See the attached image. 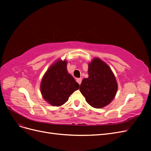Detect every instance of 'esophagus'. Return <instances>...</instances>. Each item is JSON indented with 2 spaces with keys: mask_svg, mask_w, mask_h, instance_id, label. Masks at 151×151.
Wrapping results in <instances>:
<instances>
[{
  "mask_svg": "<svg viewBox=\"0 0 151 151\" xmlns=\"http://www.w3.org/2000/svg\"><path fill=\"white\" fill-rule=\"evenodd\" d=\"M76 81H77V83H78L79 85H81V82H82V79H81V78L77 79H76Z\"/></svg>",
  "mask_w": 151,
  "mask_h": 151,
  "instance_id": "esophagus-1",
  "label": "esophagus"
}]
</instances>
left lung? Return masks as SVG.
<instances>
[{
	"instance_id": "left-lung-1",
	"label": "left lung",
	"mask_w": 151,
	"mask_h": 151,
	"mask_svg": "<svg viewBox=\"0 0 151 151\" xmlns=\"http://www.w3.org/2000/svg\"><path fill=\"white\" fill-rule=\"evenodd\" d=\"M88 78H84L79 90L86 101L95 108L107 106L115 98L118 84L115 76L106 63L98 57L88 64Z\"/></svg>"
}]
</instances>
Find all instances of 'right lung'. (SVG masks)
Instances as JSON below:
<instances>
[{"label": "right lung", "instance_id": "right-lung-1", "mask_svg": "<svg viewBox=\"0 0 151 151\" xmlns=\"http://www.w3.org/2000/svg\"><path fill=\"white\" fill-rule=\"evenodd\" d=\"M67 61L57 59L45 73L40 83L43 99L53 106H60L79 85L67 71Z\"/></svg>", "mask_w": 151, "mask_h": 151}]
</instances>
